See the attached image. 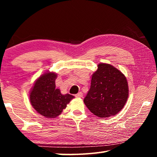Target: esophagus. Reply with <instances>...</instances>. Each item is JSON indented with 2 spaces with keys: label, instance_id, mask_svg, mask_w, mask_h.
Returning <instances> with one entry per match:
<instances>
[{
  "label": "esophagus",
  "instance_id": "obj_1",
  "mask_svg": "<svg viewBox=\"0 0 157 157\" xmlns=\"http://www.w3.org/2000/svg\"><path fill=\"white\" fill-rule=\"evenodd\" d=\"M82 95H83V94H82V92H79L78 94H77L75 95V96L76 98H82Z\"/></svg>",
  "mask_w": 157,
  "mask_h": 157
}]
</instances>
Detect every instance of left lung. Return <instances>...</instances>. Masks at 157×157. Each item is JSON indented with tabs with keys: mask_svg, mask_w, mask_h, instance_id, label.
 <instances>
[{
	"mask_svg": "<svg viewBox=\"0 0 157 157\" xmlns=\"http://www.w3.org/2000/svg\"><path fill=\"white\" fill-rule=\"evenodd\" d=\"M128 95L125 76L113 66L101 63L93 74L91 87L84 102L94 115L108 118L121 111Z\"/></svg>",
	"mask_w": 157,
	"mask_h": 157,
	"instance_id": "left-lung-1",
	"label": "left lung"
}]
</instances>
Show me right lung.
Masks as SVG:
<instances>
[{"label":"right lung","instance_id":"right-lung-1","mask_svg":"<svg viewBox=\"0 0 157 157\" xmlns=\"http://www.w3.org/2000/svg\"><path fill=\"white\" fill-rule=\"evenodd\" d=\"M57 74L48 72L35 82L30 94L31 105L37 112L46 118H56L74 98L70 94L62 95L55 89Z\"/></svg>","mask_w":157,"mask_h":157}]
</instances>
